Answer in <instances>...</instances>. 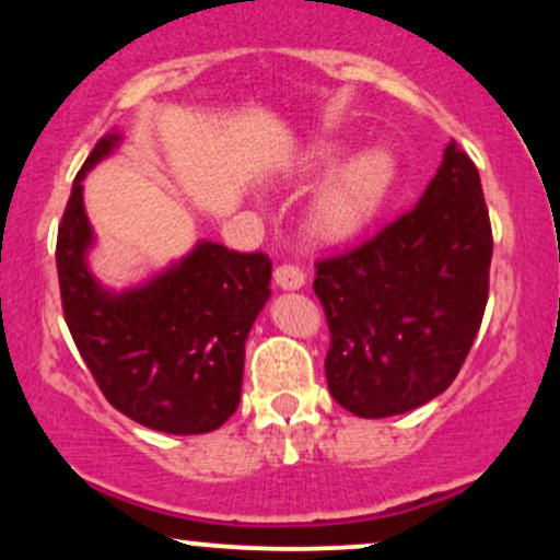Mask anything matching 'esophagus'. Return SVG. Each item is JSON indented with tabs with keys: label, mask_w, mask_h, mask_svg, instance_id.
<instances>
[{
	"label": "esophagus",
	"mask_w": 560,
	"mask_h": 560,
	"mask_svg": "<svg viewBox=\"0 0 560 560\" xmlns=\"http://www.w3.org/2000/svg\"><path fill=\"white\" fill-rule=\"evenodd\" d=\"M306 275L299 265H280L275 269V282L282 288V291H299L304 285Z\"/></svg>",
	"instance_id": "esophagus-1"
}]
</instances>
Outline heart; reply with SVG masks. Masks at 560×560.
<instances>
[{
  "label": "heart",
  "mask_w": 560,
  "mask_h": 560,
  "mask_svg": "<svg viewBox=\"0 0 560 560\" xmlns=\"http://www.w3.org/2000/svg\"><path fill=\"white\" fill-rule=\"evenodd\" d=\"M340 151H314L308 167H332ZM396 186V160L385 149H364L340 164L308 203V228L322 241H348L370 228Z\"/></svg>",
  "instance_id": "obj_1"
}]
</instances>
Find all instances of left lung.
Returning a JSON list of instances; mask_svg holds the SVG:
<instances>
[{
  "mask_svg": "<svg viewBox=\"0 0 560 560\" xmlns=\"http://www.w3.org/2000/svg\"><path fill=\"white\" fill-rule=\"evenodd\" d=\"M490 259L482 183L451 141L417 207L314 265L332 398L357 417L383 419L448 390L482 325Z\"/></svg>",
  "mask_w": 560,
  "mask_h": 560,
  "instance_id": "1",
  "label": "left lung"
}]
</instances>
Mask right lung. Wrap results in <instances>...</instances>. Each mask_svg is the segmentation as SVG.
I'll return each instance as SVG.
<instances>
[{"instance_id": "obj_1", "label": "right lung", "mask_w": 560, "mask_h": 560, "mask_svg": "<svg viewBox=\"0 0 560 560\" xmlns=\"http://www.w3.org/2000/svg\"><path fill=\"white\" fill-rule=\"evenodd\" d=\"M120 133L96 141L72 183L57 230L62 312L104 398L133 422L170 435H201L238 409L246 338L269 299L272 261L201 241L143 285L112 293L85 265L94 230L83 177Z\"/></svg>"}]
</instances>
